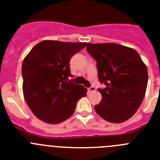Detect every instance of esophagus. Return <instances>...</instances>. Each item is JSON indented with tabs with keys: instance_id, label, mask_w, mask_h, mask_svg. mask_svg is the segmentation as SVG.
Wrapping results in <instances>:
<instances>
[{
	"instance_id": "1",
	"label": "esophagus",
	"mask_w": 160,
	"mask_h": 160,
	"mask_svg": "<svg viewBox=\"0 0 160 160\" xmlns=\"http://www.w3.org/2000/svg\"><path fill=\"white\" fill-rule=\"evenodd\" d=\"M88 91L89 92H94V91H95V87L91 86V87L88 88Z\"/></svg>"
}]
</instances>
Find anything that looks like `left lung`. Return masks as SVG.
Returning a JSON list of instances; mask_svg holds the SVG:
<instances>
[{
    "mask_svg": "<svg viewBox=\"0 0 160 160\" xmlns=\"http://www.w3.org/2000/svg\"><path fill=\"white\" fill-rule=\"evenodd\" d=\"M97 62L98 76L105 88L98 89L102 100L94 110L110 122L129 119L141 105L148 86L146 65L136 50L115 43L87 45Z\"/></svg>",
    "mask_w": 160,
    "mask_h": 160,
    "instance_id": "8db88e82",
    "label": "left lung"
}]
</instances>
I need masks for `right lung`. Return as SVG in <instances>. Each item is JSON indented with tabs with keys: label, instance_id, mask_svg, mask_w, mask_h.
Wrapping results in <instances>:
<instances>
[{
	"label": "right lung",
	"instance_id": "obj_1",
	"mask_svg": "<svg viewBox=\"0 0 160 160\" xmlns=\"http://www.w3.org/2000/svg\"><path fill=\"white\" fill-rule=\"evenodd\" d=\"M86 42L43 41L22 63L23 94L32 112L43 122L59 123L74 112L78 99L87 95L82 85L73 84L70 61Z\"/></svg>",
	"mask_w": 160,
	"mask_h": 160
}]
</instances>
